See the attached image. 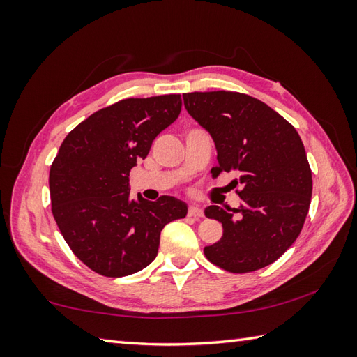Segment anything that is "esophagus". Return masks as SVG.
Listing matches in <instances>:
<instances>
[{"instance_id": "esophagus-1", "label": "esophagus", "mask_w": 357, "mask_h": 357, "mask_svg": "<svg viewBox=\"0 0 357 357\" xmlns=\"http://www.w3.org/2000/svg\"><path fill=\"white\" fill-rule=\"evenodd\" d=\"M187 215L192 216V218H202V210L199 208V206H196V204H192V206L188 207Z\"/></svg>"}]
</instances>
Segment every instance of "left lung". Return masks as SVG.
Listing matches in <instances>:
<instances>
[{"instance_id":"1","label":"left lung","mask_w":357,"mask_h":357,"mask_svg":"<svg viewBox=\"0 0 357 357\" xmlns=\"http://www.w3.org/2000/svg\"><path fill=\"white\" fill-rule=\"evenodd\" d=\"M190 116L215 141L221 172L238 173V208L210 206L222 238L204 248L207 259L230 273L267 267L291 247L312 202V169L296 128L253 96L238 92L184 93Z\"/></svg>"}]
</instances>
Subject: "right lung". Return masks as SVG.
<instances>
[{"label": "right lung", "instance_id": "1", "mask_svg": "<svg viewBox=\"0 0 357 357\" xmlns=\"http://www.w3.org/2000/svg\"><path fill=\"white\" fill-rule=\"evenodd\" d=\"M181 107V95L127 98L82 121L58 150L49 174L52 213L75 256L98 275L146 268L164 227L187 215V204L173 196L130 199L128 188L130 170Z\"/></svg>", "mask_w": 357, "mask_h": 357}]
</instances>
